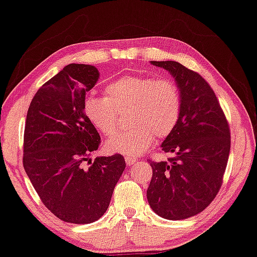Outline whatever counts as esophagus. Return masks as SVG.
Masks as SVG:
<instances>
[{
  "label": "esophagus",
  "mask_w": 257,
  "mask_h": 257,
  "mask_svg": "<svg viewBox=\"0 0 257 257\" xmlns=\"http://www.w3.org/2000/svg\"><path fill=\"white\" fill-rule=\"evenodd\" d=\"M124 160H125V164H127V165H129V166L134 165V164L137 162L136 158H132V157H125Z\"/></svg>",
  "instance_id": "esophagus-1"
}]
</instances>
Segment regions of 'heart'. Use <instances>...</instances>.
I'll return each instance as SVG.
<instances>
[{
  "instance_id": "obj_1",
  "label": "heart",
  "mask_w": 257,
  "mask_h": 257,
  "mask_svg": "<svg viewBox=\"0 0 257 257\" xmlns=\"http://www.w3.org/2000/svg\"><path fill=\"white\" fill-rule=\"evenodd\" d=\"M182 99L174 80L150 75H128L112 80L104 97L89 95L83 109L92 124L106 137L119 130L122 115L130 113L133 125L107 142V149L125 156H139L174 132L181 115Z\"/></svg>"
}]
</instances>
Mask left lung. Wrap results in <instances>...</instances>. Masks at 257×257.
<instances>
[{
    "mask_svg": "<svg viewBox=\"0 0 257 257\" xmlns=\"http://www.w3.org/2000/svg\"><path fill=\"white\" fill-rule=\"evenodd\" d=\"M174 76L182 99L174 132L162 144L164 162L148 159L152 179L147 196L153 211L171 220L202 212L223 185L231 149V132L212 87L175 61H152Z\"/></svg>",
    "mask_w": 257,
    "mask_h": 257,
    "instance_id": "1",
    "label": "left lung"
}]
</instances>
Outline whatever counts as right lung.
<instances>
[{
    "label": "right lung",
    "instance_id": "add662e5",
    "mask_svg": "<svg viewBox=\"0 0 257 257\" xmlns=\"http://www.w3.org/2000/svg\"><path fill=\"white\" fill-rule=\"evenodd\" d=\"M98 77L93 66L68 64L37 91L26 115L24 170L46 208L67 223L98 220L125 168L118 153L90 159L100 136L83 102Z\"/></svg>",
    "mask_w": 257,
    "mask_h": 257
}]
</instances>
